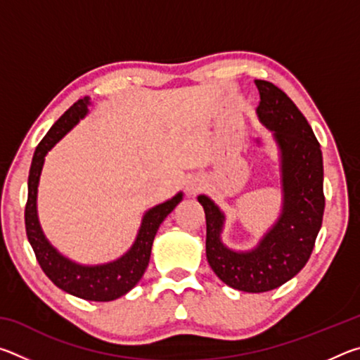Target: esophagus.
I'll return each instance as SVG.
<instances>
[{"mask_svg": "<svg viewBox=\"0 0 360 360\" xmlns=\"http://www.w3.org/2000/svg\"><path fill=\"white\" fill-rule=\"evenodd\" d=\"M202 187H203L202 179L191 178V179L187 181V184H186V191H187L188 195H197L200 191H202Z\"/></svg>", "mask_w": 360, "mask_h": 360, "instance_id": "obj_1", "label": "esophagus"}]
</instances>
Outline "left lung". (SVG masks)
I'll use <instances>...</instances> for the list:
<instances>
[{
    "instance_id": "1",
    "label": "left lung",
    "mask_w": 360,
    "mask_h": 360,
    "mask_svg": "<svg viewBox=\"0 0 360 360\" xmlns=\"http://www.w3.org/2000/svg\"><path fill=\"white\" fill-rule=\"evenodd\" d=\"M257 114L275 133L281 152L283 210L275 225L251 251H231L221 240L225 216L206 195V259L221 281L243 292H266L294 278L313 252L324 216V167L321 146L304 115L275 84L255 79Z\"/></svg>"
}]
</instances>
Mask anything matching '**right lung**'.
<instances>
[{
	"instance_id": "add662e5",
	"label": "right lung",
	"mask_w": 360,
	"mask_h": 360,
	"mask_svg": "<svg viewBox=\"0 0 360 360\" xmlns=\"http://www.w3.org/2000/svg\"><path fill=\"white\" fill-rule=\"evenodd\" d=\"M89 98L77 100L62 117H60L47 135L41 139L34 150L32 168L28 174V200L25 206V229L30 245H32L36 260L39 262L42 271L51 281L68 294L92 302H111L125 295L135 288L143 278L146 268L149 265L150 249L155 233L176 205L182 200V192L176 193L172 200L160 203L146 212L141 227L136 235L133 246L120 259L103 265H81L63 257L42 233L36 211V197H38V184L44 157L79 119L87 114Z\"/></svg>"
}]
</instances>
